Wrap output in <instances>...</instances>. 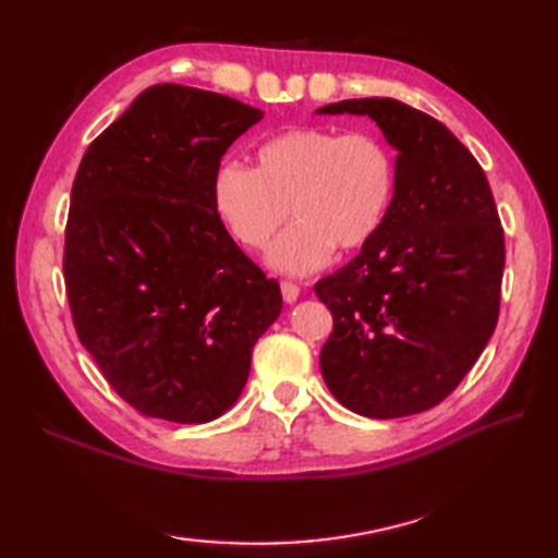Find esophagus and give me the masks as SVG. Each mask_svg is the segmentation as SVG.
Returning a JSON list of instances; mask_svg holds the SVG:
<instances>
[{"mask_svg": "<svg viewBox=\"0 0 558 558\" xmlns=\"http://www.w3.org/2000/svg\"><path fill=\"white\" fill-rule=\"evenodd\" d=\"M280 290H282V300L288 304H294L300 298V288L294 286V282H280Z\"/></svg>", "mask_w": 558, "mask_h": 558, "instance_id": "obj_1", "label": "esophagus"}]
</instances>
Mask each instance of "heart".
Returning <instances> with one entry per match:
<instances>
[{"label": "heart", "mask_w": 558, "mask_h": 558, "mask_svg": "<svg viewBox=\"0 0 558 558\" xmlns=\"http://www.w3.org/2000/svg\"><path fill=\"white\" fill-rule=\"evenodd\" d=\"M396 189V160L369 132L340 134L298 126L256 148V170L220 162L213 172V210L236 242L264 246L290 216L298 220L268 246L270 268L306 276L333 248L354 252L384 225Z\"/></svg>", "instance_id": "obj_1"}]
</instances>
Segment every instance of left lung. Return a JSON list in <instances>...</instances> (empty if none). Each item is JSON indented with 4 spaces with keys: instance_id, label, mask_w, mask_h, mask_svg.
Instances as JSON below:
<instances>
[{
    "instance_id": "left-lung-1",
    "label": "left lung",
    "mask_w": 558,
    "mask_h": 558,
    "mask_svg": "<svg viewBox=\"0 0 558 558\" xmlns=\"http://www.w3.org/2000/svg\"><path fill=\"white\" fill-rule=\"evenodd\" d=\"M316 114L369 117L398 153L384 225L314 286L333 314L318 364L340 405L408 417L453 393L494 333L499 213L480 162L434 117L393 98L340 100Z\"/></svg>"
}]
</instances>
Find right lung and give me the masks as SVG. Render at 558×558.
I'll return each mask as SVG.
<instances>
[{
  "mask_svg": "<svg viewBox=\"0 0 558 558\" xmlns=\"http://www.w3.org/2000/svg\"><path fill=\"white\" fill-rule=\"evenodd\" d=\"M260 120L220 93L160 83L78 165L64 244L71 316L102 376L148 417L218 420L280 316L278 282L210 201L225 150Z\"/></svg>",
  "mask_w": 558,
  "mask_h": 558,
  "instance_id": "1",
  "label": "right lung"
}]
</instances>
